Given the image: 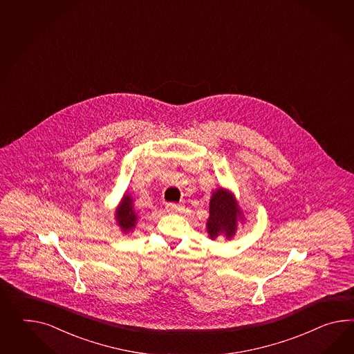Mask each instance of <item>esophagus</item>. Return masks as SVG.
Returning <instances> with one entry per match:
<instances>
[{
    "instance_id": "obj_1",
    "label": "esophagus",
    "mask_w": 354,
    "mask_h": 354,
    "mask_svg": "<svg viewBox=\"0 0 354 354\" xmlns=\"http://www.w3.org/2000/svg\"><path fill=\"white\" fill-rule=\"evenodd\" d=\"M166 209L169 211V212H179V211H181L183 209V207H181L179 203H167L166 205Z\"/></svg>"
}]
</instances>
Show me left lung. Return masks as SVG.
<instances>
[{
	"label": "left lung",
	"mask_w": 354,
	"mask_h": 354,
	"mask_svg": "<svg viewBox=\"0 0 354 354\" xmlns=\"http://www.w3.org/2000/svg\"><path fill=\"white\" fill-rule=\"evenodd\" d=\"M241 209L236 206L234 197L226 190L217 189L214 192L209 202V218L207 221V232L211 239L221 235L232 238L236 230L238 217Z\"/></svg>",
	"instance_id": "1"
}]
</instances>
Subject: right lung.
I'll return each mask as SVG.
<instances>
[{"label": "right lung", "instance_id": "1", "mask_svg": "<svg viewBox=\"0 0 354 354\" xmlns=\"http://www.w3.org/2000/svg\"><path fill=\"white\" fill-rule=\"evenodd\" d=\"M116 218L124 232L134 227L136 221H137V215L133 209V201L129 196H125L122 198L120 207L118 208V211H116Z\"/></svg>", "mask_w": 354, "mask_h": 354}]
</instances>
